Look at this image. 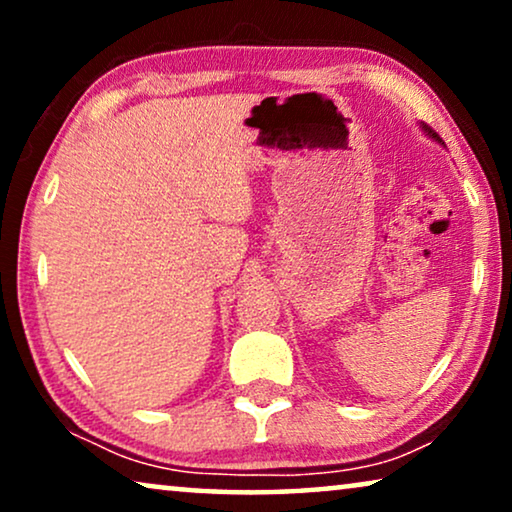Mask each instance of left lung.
Segmentation results:
<instances>
[{
    "label": "left lung",
    "instance_id": "1",
    "mask_svg": "<svg viewBox=\"0 0 512 512\" xmlns=\"http://www.w3.org/2000/svg\"><path fill=\"white\" fill-rule=\"evenodd\" d=\"M422 130H424V132H429V137H433V139H436V142H440V139L436 137V132H431L429 128H426V125H424V123H422Z\"/></svg>",
    "mask_w": 512,
    "mask_h": 512
}]
</instances>
